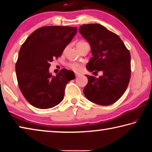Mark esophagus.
I'll return each mask as SVG.
<instances>
[{"instance_id": "1", "label": "esophagus", "mask_w": 152, "mask_h": 152, "mask_svg": "<svg viewBox=\"0 0 152 152\" xmlns=\"http://www.w3.org/2000/svg\"><path fill=\"white\" fill-rule=\"evenodd\" d=\"M81 75V74H80V73H78V72H75V76H76V77H78V76H80Z\"/></svg>"}]
</instances>
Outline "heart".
<instances>
[{
	"mask_svg": "<svg viewBox=\"0 0 152 152\" xmlns=\"http://www.w3.org/2000/svg\"><path fill=\"white\" fill-rule=\"evenodd\" d=\"M85 43H87L84 42V41H80V42L77 43V47L80 45L85 44ZM68 66L69 67V68H70L71 69H72V70H79L81 68L80 65V64L78 63H69L68 64Z\"/></svg>",
	"mask_w": 152,
	"mask_h": 152,
	"instance_id": "b5f03b06",
	"label": "heart"
}]
</instances>
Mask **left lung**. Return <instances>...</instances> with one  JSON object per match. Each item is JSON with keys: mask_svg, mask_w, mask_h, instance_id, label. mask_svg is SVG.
I'll return each instance as SVG.
<instances>
[{"mask_svg": "<svg viewBox=\"0 0 152 152\" xmlns=\"http://www.w3.org/2000/svg\"><path fill=\"white\" fill-rule=\"evenodd\" d=\"M79 32L91 48L92 57L87 70L102 72L99 78L86 75L88 84L84 88V95L99 105L115 103L124 94L130 80L129 51L119 36L100 24L82 25Z\"/></svg>", "mask_w": 152, "mask_h": 152, "instance_id": "8db88e82", "label": "left lung"}]
</instances>
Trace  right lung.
I'll return each mask as SVG.
<instances>
[{"label":"right lung","mask_w":152,"mask_h":152,"mask_svg":"<svg viewBox=\"0 0 152 152\" xmlns=\"http://www.w3.org/2000/svg\"><path fill=\"white\" fill-rule=\"evenodd\" d=\"M77 32V27L46 26L27 38L15 65L19 87L33 107L46 109L62 101L67 83L75 78L74 72L61 69L56 76L49 72L50 62L62 54Z\"/></svg>","instance_id":"add662e5"}]
</instances>
